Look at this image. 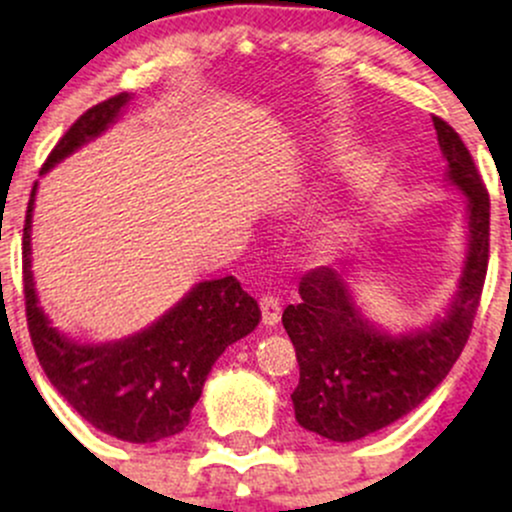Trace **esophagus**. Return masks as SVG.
I'll return each mask as SVG.
<instances>
[{
	"label": "esophagus",
	"mask_w": 512,
	"mask_h": 512,
	"mask_svg": "<svg viewBox=\"0 0 512 512\" xmlns=\"http://www.w3.org/2000/svg\"><path fill=\"white\" fill-rule=\"evenodd\" d=\"M260 310H262V322L267 327H276L281 320V303L276 296H262L260 298Z\"/></svg>",
	"instance_id": "obj_1"
}]
</instances>
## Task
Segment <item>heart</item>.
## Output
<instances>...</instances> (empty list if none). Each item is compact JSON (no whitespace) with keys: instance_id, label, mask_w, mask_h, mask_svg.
<instances>
[{"instance_id":"heart-1","label":"heart","mask_w":512,"mask_h":512,"mask_svg":"<svg viewBox=\"0 0 512 512\" xmlns=\"http://www.w3.org/2000/svg\"><path fill=\"white\" fill-rule=\"evenodd\" d=\"M351 236V221L344 209H325L313 221L310 228V245H313L315 255L330 257L346 245Z\"/></svg>"}]
</instances>
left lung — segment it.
<instances>
[{
  "mask_svg": "<svg viewBox=\"0 0 512 512\" xmlns=\"http://www.w3.org/2000/svg\"><path fill=\"white\" fill-rule=\"evenodd\" d=\"M445 182L464 197L467 250L443 315L424 327L385 330L363 315L346 274L320 267L301 279V303L281 315L296 346L301 380L293 411L305 431L337 443L361 440L419 407L462 354L489 264V192L448 122L433 117Z\"/></svg>",
  "mask_w": 512,
  "mask_h": 512,
  "instance_id": "8db88e82",
  "label": "left lung"
}]
</instances>
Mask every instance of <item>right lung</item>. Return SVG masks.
Wrapping results in <instances>:
<instances>
[{"instance_id": "right-lung-1", "label": "right lung", "mask_w": 512, "mask_h": 512, "mask_svg": "<svg viewBox=\"0 0 512 512\" xmlns=\"http://www.w3.org/2000/svg\"><path fill=\"white\" fill-rule=\"evenodd\" d=\"M129 98L120 93L86 110L52 149L40 175L108 132L125 113ZM35 192L38 182L23 226V291L31 342L45 375L88 424L108 436L127 443H158L175 436L190 424V411L202 397L216 358L257 327V301L233 276L199 281L144 330L110 342H76L52 327L35 289Z\"/></svg>"}]
</instances>
